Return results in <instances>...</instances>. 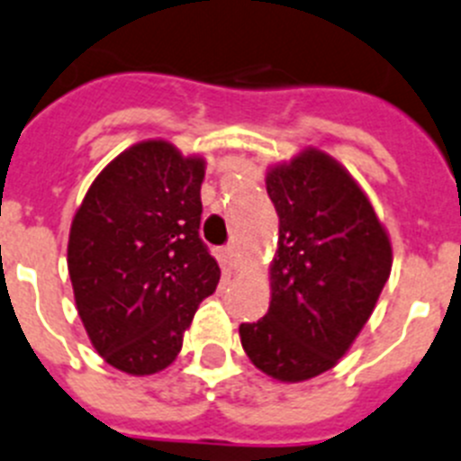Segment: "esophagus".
Instances as JSON below:
<instances>
[{"mask_svg": "<svg viewBox=\"0 0 461 461\" xmlns=\"http://www.w3.org/2000/svg\"><path fill=\"white\" fill-rule=\"evenodd\" d=\"M218 259L222 261L225 270L236 268V250L231 248V245H225V248H221V250H218Z\"/></svg>", "mask_w": 461, "mask_h": 461, "instance_id": "obj_1", "label": "esophagus"}]
</instances>
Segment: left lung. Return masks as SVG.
I'll return each instance as SVG.
<instances>
[{
  "mask_svg": "<svg viewBox=\"0 0 461 461\" xmlns=\"http://www.w3.org/2000/svg\"><path fill=\"white\" fill-rule=\"evenodd\" d=\"M279 216L268 313L239 328L245 355L279 382H304L341 359L391 273V240L366 193L321 149L270 167Z\"/></svg>",
  "mask_w": 461,
  "mask_h": 461,
  "instance_id": "8db88e82",
  "label": "left lung"
}]
</instances>
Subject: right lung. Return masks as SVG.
I'll return each instance as SVG.
<instances>
[{"instance_id":"1","label":"right lung","mask_w":461,"mask_h":461,"mask_svg":"<svg viewBox=\"0 0 461 461\" xmlns=\"http://www.w3.org/2000/svg\"><path fill=\"white\" fill-rule=\"evenodd\" d=\"M204 158L167 140L131 145L77 209L68 270L95 350L118 371L170 366L221 268L200 239Z\"/></svg>"}]
</instances>
